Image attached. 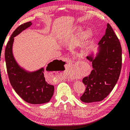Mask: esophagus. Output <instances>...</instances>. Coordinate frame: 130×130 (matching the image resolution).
<instances>
[{
    "label": "esophagus",
    "mask_w": 130,
    "mask_h": 130,
    "mask_svg": "<svg viewBox=\"0 0 130 130\" xmlns=\"http://www.w3.org/2000/svg\"><path fill=\"white\" fill-rule=\"evenodd\" d=\"M68 80H69V79H68Z\"/></svg>",
    "instance_id": "1"
}]
</instances>
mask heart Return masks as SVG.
Returning <instances> with one entry per match:
<instances>
[{"mask_svg": "<svg viewBox=\"0 0 130 130\" xmlns=\"http://www.w3.org/2000/svg\"><path fill=\"white\" fill-rule=\"evenodd\" d=\"M78 75H79V74H78Z\"/></svg>", "mask_w": 130, "mask_h": 130, "instance_id": "1", "label": "heart"}]
</instances>
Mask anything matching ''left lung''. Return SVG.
<instances>
[{"mask_svg":"<svg viewBox=\"0 0 130 130\" xmlns=\"http://www.w3.org/2000/svg\"><path fill=\"white\" fill-rule=\"evenodd\" d=\"M98 53H91L86 58L92 62L93 70L82 82L86 90L80 97L84 103L102 101L117 83L122 65V50L119 38L110 25L107 24L105 34L98 43Z\"/></svg>","mask_w":130,"mask_h":130,"instance_id":"8db88e82","label":"left lung"}]
</instances>
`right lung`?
<instances>
[{
    "instance_id": "obj_1",
    "label": "right lung",
    "mask_w": 130,
    "mask_h": 130,
    "mask_svg": "<svg viewBox=\"0 0 130 130\" xmlns=\"http://www.w3.org/2000/svg\"><path fill=\"white\" fill-rule=\"evenodd\" d=\"M32 25L29 22L19 26L13 32L7 42L5 49V61L7 74L11 86L15 92L25 102L30 104H38L48 103L53 96L54 87L46 82L43 67L34 71H28L19 64L15 61L13 53L14 38ZM63 62L61 60L56 59L49 63L46 71H54L59 64L54 61Z\"/></svg>"
}]
</instances>
